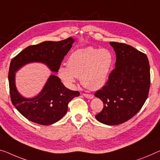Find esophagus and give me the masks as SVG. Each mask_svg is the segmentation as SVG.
<instances>
[{
    "instance_id": "1",
    "label": "esophagus",
    "mask_w": 160,
    "mask_h": 160,
    "mask_svg": "<svg viewBox=\"0 0 160 160\" xmlns=\"http://www.w3.org/2000/svg\"><path fill=\"white\" fill-rule=\"evenodd\" d=\"M83 97H85L87 99H93L94 98V95L92 94H83Z\"/></svg>"
}]
</instances>
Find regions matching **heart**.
<instances>
[{
    "instance_id": "1",
    "label": "heart",
    "mask_w": 160,
    "mask_h": 160,
    "mask_svg": "<svg viewBox=\"0 0 160 160\" xmlns=\"http://www.w3.org/2000/svg\"><path fill=\"white\" fill-rule=\"evenodd\" d=\"M114 56L107 48L92 46L78 49L68 56L67 66L58 67V75L68 87H72L77 77L89 89H98L106 83L111 72Z\"/></svg>"
}]
</instances>
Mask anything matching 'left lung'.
Instances as JSON below:
<instances>
[{
    "label": "left lung",
    "instance_id": "8db88e82",
    "mask_svg": "<svg viewBox=\"0 0 160 160\" xmlns=\"http://www.w3.org/2000/svg\"><path fill=\"white\" fill-rule=\"evenodd\" d=\"M116 53L115 68L95 97L104 108L95 116L107 125L122 124L142 109L150 87V68L145 53L127 44L109 42Z\"/></svg>",
    "mask_w": 160,
    "mask_h": 160
}]
</instances>
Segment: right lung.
<instances>
[{
  "instance_id": "right-lung-1",
  "label": "right lung",
  "mask_w": 160,
  "mask_h": 160,
  "mask_svg": "<svg viewBox=\"0 0 160 160\" xmlns=\"http://www.w3.org/2000/svg\"><path fill=\"white\" fill-rule=\"evenodd\" d=\"M74 40L69 37L60 41H44L29 46L11 60L8 72L10 95L12 104L29 121L41 125L58 122L66 114L71 100L80 94L64 87L57 76L51 75L40 94L26 99L22 97L15 84V73L26 63L41 62L54 72L72 48Z\"/></svg>"
}]
</instances>
